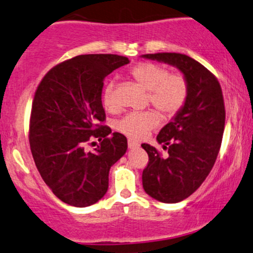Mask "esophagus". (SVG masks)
I'll return each mask as SVG.
<instances>
[{
	"label": "esophagus",
	"instance_id": "obj_1",
	"mask_svg": "<svg viewBox=\"0 0 253 253\" xmlns=\"http://www.w3.org/2000/svg\"><path fill=\"white\" fill-rule=\"evenodd\" d=\"M127 147H129L130 149H135V148L139 147V143L137 141H135V139L129 138V139H127Z\"/></svg>",
	"mask_w": 253,
	"mask_h": 253
}]
</instances>
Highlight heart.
I'll list each match as a JSON object with an SVG mask.
<instances>
[{
	"mask_svg": "<svg viewBox=\"0 0 253 253\" xmlns=\"http://www.w3.org/2000/svg\"><path fill=\"white\" fill-rule=\"evenodd\" d=\"M130 74L148 92V100L166 117H173L185 105L188 97V83L180 73H169L166 67L153 62H141L131 68ZM103 104L112 111L118 106L114 83L109 82L103 92ZM160 123V116L153 110L130 112L116 124L118 131L130 138L144 137Z\"/></svg>",
	"mask_w": 253,
	"mask_h": 253,
	"instance_id": "b5f03b06",
	"label": "heart"
}]
</instances>
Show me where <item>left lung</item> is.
<instances>
[{"label": "left lung", "instance_id": "obj_1", "mask_svg": "<svg viewBox=\"0 0 253 253\" xmlns=\"http://www.w3.org/2000/svg\"><path fill=\"white\" fill-rule=\"evenodd\" d=\"M142 58L176 67L188 83L185 105L156 137L168 156L142 144L149 156L142 174L145 193L161 203L176 204L197 191L214 166L225 127L224 98L215 77L191 56L156 53Z\"/></svg>", "mask_w": 253, "mask_h": 253}]
</instances>
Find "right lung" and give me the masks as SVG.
Here are the masks:
<instances>
[{"label":"right lung","instance_id":"1","mask_svg":"<svg viewBox=\"0 0 253 253\" xmlns=\"http://www.w3.org/2000/svg\"><path fill=\"white\" fill-rule=\"evenodd\" d=\"M126 56L85 54L56 65L33 100L29 144L44 183L56 198L76 207L98 203L109 188V171L127 149L124 135L106 126L103 80L129 64ZM101 143L86 152L88 140ZM94 143V142H92Z\"/></svg>","mask_w":253,"mask_h":253}]
</instances>
